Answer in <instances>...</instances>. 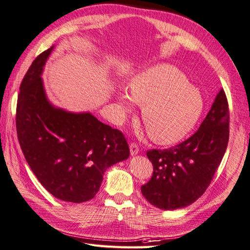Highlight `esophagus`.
Segmentation results:
<instances>
[{
    "instance_id": "1",
    "label": "esophagus",
    "mask_w": 250,
    "mask_h": 250,
    "mask_svg": "<svg viewBox=\"0 0 250 250\" xmlns=\"http://www.w3.org/2000/svg\"><path fill=\"white\" fill-rule=\"evenodd\" d=\"M129 149H130V155H131V156L138 155V153H139V147H138V145H137L136 143H131L130 146H129Z\"/></svg>"
}]
</instances>
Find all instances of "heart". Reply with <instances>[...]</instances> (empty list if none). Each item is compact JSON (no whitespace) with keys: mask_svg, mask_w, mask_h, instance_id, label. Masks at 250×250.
Masks as SVG:
<instances>
[{"mask_svg":"<svg viewBox=\"0 0 250 250\" xmlns=\"http://www.w3.org/2000/svg\"><path fill=\"white\" fill-rule=\"evenodd\" d=\"M121 111L142 105V121L148 135L158 144H173L184 139L196 125L205 102L200 91L188 83L187 76L175 65L156 64L131 78L129 91H118Z\"/></svg>","mask_w":250,"mask_h":250,"instance_id":"heart-1","label":"heart"}]
</instances>
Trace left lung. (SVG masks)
<instances>
[{"instance_id": "8db88e82", "label": "left lung", "mask_w": 250, "mask_h": 250, "mask_svg": "<svg viewBox=\"0 0 250 250\" xmlns=\"http://www.w3.org/2000/svg\"><path fill=\"white\" fill-rule=\"evenodd\" d=\"M229 109L221 89L210 111L192 137L168 149L147 151L154 173L141 192L149 204L162 210L190 206L203 195L226 151Z\"/></svg>"}]
</instances>
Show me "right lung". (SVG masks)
Listing matches in <instances>:
<instances>
[{
    "label": "right lung",
    "mask_w": 250,
    "mask_h": 250,
    "mask_svg": "<svg viewBox=\"0 0 250 250\" xmlns=\"http://www.w3.org/2000/svg\"><path fill=\"white\" fill-rule=\"evenodd\" d=\"M54 45L29 66L17 103V133L24 157L53 196L83 203L99 192L103 175L129 157L123 133L92 113L71 112L47 99L42 73Z\"/></svg>",
    "instance_id": "add662e5"
}]
</instances>
